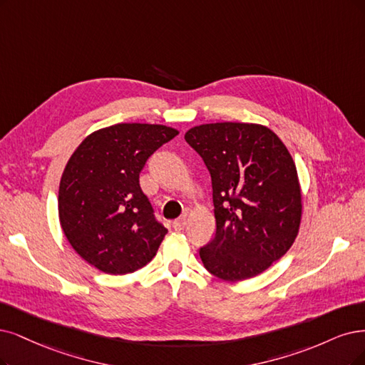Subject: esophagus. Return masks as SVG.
<instances>
[{"instance_id": "obj_1", "label": "esophagus", "mask_w": 365, "mask_h": 365, "mask_svg": "<svg viewBox=\"0 0 365 365\" xmlns=\"http://www.w3.org/2000/svg\"><path fill=\"white\" fill-rule=\"evenodd\" d=\"M185 225H186V218H185V217H183V218H179V220H175V221L173 222V228H174V230H178V232L183 230Z\"/></svg>"}]
</instances>
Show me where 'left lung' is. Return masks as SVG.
<instances>
[{"label": "left lung", "mask_w": 365, "mask_h": 365, "mask_svg": "<svg viewBox=\"0 0 365 365\" xmlns=\"http://www.w3.org/2000/svg\"><path fill=\"white\" fill-rule=\"evenodd\" d=\"M212 178L217 232L200 257L225 281L262 274L298 236L302 195L294 162L278 135L254 123H209L185 133Z\"/></svg>", "instance_id": "left-lung-1"}]
</instances>
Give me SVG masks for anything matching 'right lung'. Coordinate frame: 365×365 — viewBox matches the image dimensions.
<instances>
[{
	"mask_svg": "<svg viewBox=\"0 0 365 365\" xmlns=\"http://www.w3.org/2000/svg\"><path fill=\"white\" fill-rule=\"evenodd\" d=\"M179 133L164 125L118 123L90 133L63 171L58 217L72 248L111 275L138 271L168 233L140 186L158 148Z\"/></svg>",
	"mask_w": 365,
	"mask_h": 365,
	"instance_id": "add662e5",
	"label": "right lung"
}]
</instances>
